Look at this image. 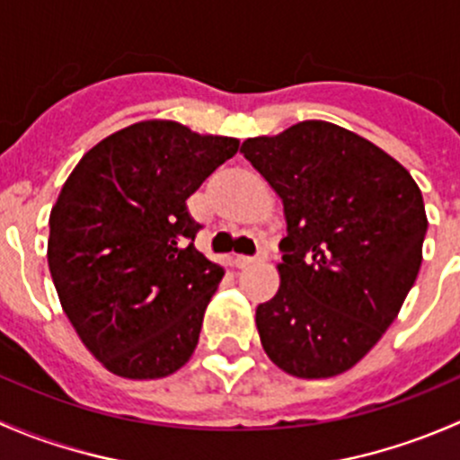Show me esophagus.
Returning a JSON list of instances; mask_svg holds the SVG:
<instances>
[{
	"instance_id": "34e87169",
	"label": "esophagus",
	"mask_w": 460,
	"mask_h": 460,
	"mask_svg": "<svg viewBox=\"0 0 460 460\" xmlns=\"http://www.w3.org/2000/svg\"><path fill=\"white\" fill-rule=\"evenodd\" d=\"M260 258H256V256H235V264H238V267H249V264H253V262H258Z\"/></svg>"
}]
</instances>
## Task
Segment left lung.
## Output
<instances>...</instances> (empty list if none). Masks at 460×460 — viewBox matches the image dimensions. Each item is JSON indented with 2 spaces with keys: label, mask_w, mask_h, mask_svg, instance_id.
<instances>
[{
  "label": "left lung",
  "mask_w": 460,
  "mask_h": 460,
  "mask_svg": "<svg viewBox=\"0 0 460 460\" xmlns=\"http://www.w3.org/2000/svg\"><path fill=\"white\" fill-rule=\"evenodd\" d=\"M240 151L285 204L280 289L258 305L269 358L298 378L354 367L419 276L428 217L420 189L376 144L307 119Z\"/></svg>",
  "instance_id": "8db88e82"
}]
</instances>
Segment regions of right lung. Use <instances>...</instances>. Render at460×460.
I'll return each mask as SVG.
<instances>
[{
  "label": "right lung",
  "mask_w": 460,
  "mask_h": 460,
  "mask_svg": "<svg viewBox=\"0 0 460 460\" xmlns=\"http://www.w3.org/2000/svg\"><path fill=\"white\" fill-rule=\"evenodd\" d=\"M238 140L166 119L91 148L50 211L49 269L82 342L109 372L162 378L191 358L225 269L196 249L187 198Z\"/></svg>",
  "instance_id": "right-lung-1"
}]
</instances>
